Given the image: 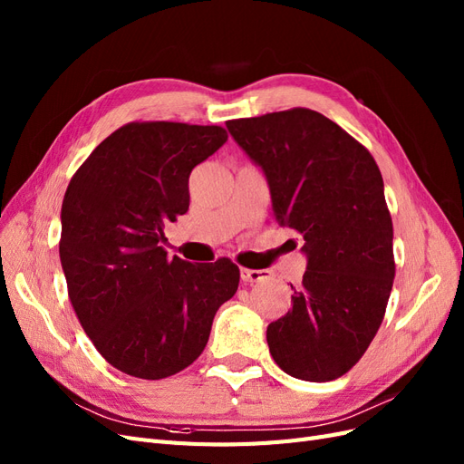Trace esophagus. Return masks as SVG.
<instances>
[{
    "instance_id": "34e87169",
    "label": "esophagus",
    "mask_w": 464,
    "mask_h": 464,
    "mask_svg": "<svg viewBox=\"0 0 464 464\" xmlns=\"http://www.w3.org/2000/svg\"><path fill=\"white\" fill-rule=\"evenodd\" d=\"M240 275H242L244 283L251 285V283H261V280L269 278L271 271H266V269H242Z\"/></svg>"
}]
</instances>
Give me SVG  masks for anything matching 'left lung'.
<instances>
[{
    "mask_svg": "<svg viewBox=\"0 0 464 464\" xmlns=\"http://www.w3.org/2000/svg\"><path fill=\"white\" fill-rule=\"evenodd\" d=\"M269 186L273 217L304 237L292 310L266 327L276 366L331 382L366 353L395 278L383 178L368 149L307 108L227 121Z\"/></svg>",
    "mask_w": 464,
    "mask_h": 464,
    "instance_id": "1",
    "label": "left lung"
}]
</instances>
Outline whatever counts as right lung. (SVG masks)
Returning a JSON list of instances; mask_svg holds the SVG:
<instances>
[{"mask_svg": "<svg viewBox=\"0 0 464 464\" xmlns=\"http://www.w3.org/2000/svg\"><path fill=\"white\" fill-rule=\"evenodd\" d=\"M227 141L218 125L128 123L69 181L60 242L69 300L123 373L162 379L188 368L237 290L230 259L193 265L162 247L166 224L189 208L191 170Z\"/></svg>", "mask_w": 464, "mask_h": 464, "instance_id": "1", "label": "right lung"}]
</instances>
